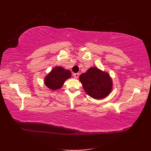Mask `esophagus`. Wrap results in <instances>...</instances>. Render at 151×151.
<instances>
[{"mask_svg":"<svg viewBox=\"0 0 151 151\" xmlns=\"http://www.w3.org/2000/svg\"><path fill=\"white\" fill-rule=\"evenodd\" d=\"M73 76H74V78H75V79H78V77H79V73H74Z\"/></svg>","mask_w":151,"mask_h":151,"instance_id":"34e87169","label":"esophagus"}]
</instances>
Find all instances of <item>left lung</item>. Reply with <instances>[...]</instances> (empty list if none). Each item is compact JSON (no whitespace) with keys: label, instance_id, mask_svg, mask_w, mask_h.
Wrapping results in <instances>:
<instances>
[{"label":"left lung","instance_id":"obj_1","mask_svg":"<svg viewBox=\"0 0 151 151\" xmlns=\"http://www.w3.org/2000/svg\"><path fill=\"white\" fill-rule=\"evenodd\" d=\"M80 81L86 93L94 99L105 98L113 89V80L109 74L96 67H90L82 73Z\"/></svg>","mask_w":151,"mask_h":151}]
</instances>
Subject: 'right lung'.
<instances>
[{
	"mask_svg": "<svg viewBox=\"0 0 151 151\" xmlns=\"http://www.w3.org/2000/svg\"><path fill=\"white\" fill-rule=\"evenodd\" d=\"M71 76V73L69 70L60 66H56L45 76L44 83L47 88L51 90H58L62 88L66 80Z\"/></svg>",
	"mask_w": 151,
	"mask_h": 151,
	"instance_id": "obj_1",
	"label": "right lung"
}]
</instances>
